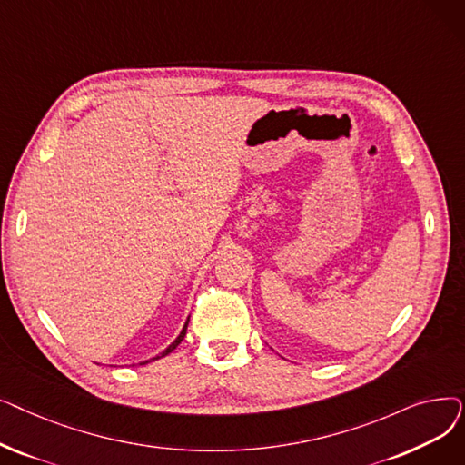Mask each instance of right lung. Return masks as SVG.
Masks as SVG:
<instances>
[{
  "label": "right lung",
  "mask_w": 465,
  "mask_h": 465,
  "mask_svg": "<svg viewBox=\"0 0 465 465\" xmlns=\"http://www.w3.org/2000/svg\"><path fill=\"white\" fill-rule=\"evenodd\" d=\"M188 321L190 319H186V322H184V326H183V330H181V333L177 335V339L173 341V343H171L163 352H160L158 356H154V358H151V360H144V361H141V365H144V363H149V361H153V360H158V358H163V356H167L169 352H173L177 347H179V343H181V341L184 339V335H186V328H188Z\"/></svg>",
  "instance_id": "right-lung-1"
}]
</instances>
